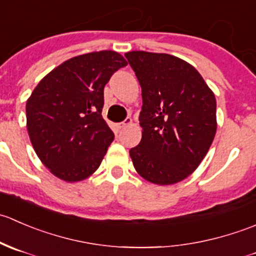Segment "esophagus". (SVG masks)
Masks as SVG:
<instances>
[{
  "label": "esophagus",
  "mask_w": 256,
  "mask_h": 256,
  "mask_svg": "<svg viewBox=\"0 0 256 256\" xmlns=\"http://www.w3.org/2000/svg\"><path fill=\"white\" fill-rule=\"evenodd\" d=\"M131 124H132V120H131V118H126L125 120L122 121V122L116 124V128H118V130H122V128H128V126L131 125Z\"/></svg>",
  "instance_id": "obj_1"
}]
</instances>
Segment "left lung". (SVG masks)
<instances>
[{
	"label": "left lung",
	"instance_id": "1",
	"mask_svg": "<svg viewBox=\"0 0 256 256\" xmlns=\"http://www.w3.org/2000/svg\"><path fill=\"white\" fill-rule=\"evenodd\" d=\"M142 90V138L130 150L138 174L154 184H174L202 162L216 131V102L187 62L164 53L125 54Z\"/></svg>",
	"mask_w": 256,
	"mask_h": 256
}]
</instances>
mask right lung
Here are the masks:
<instances>
[{"label":"right lung","mask_w":256,"mask_h":256,"mask_svg":"<svg viewBox=\"0 0 256 256\" xmlns=\"http://www.w3.org/2000/svg\"><path fill=\"white\" fill-rule=\"evenodd\" d=\"M126 66L112 50L82 54L53 69L33 90L26 105L28 135L54 176L76 182L99 168L115 138L102 116L104 88Z\"/></svg>","instance_id":"add662e5"}]
</instances>
